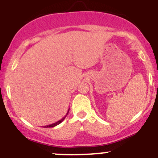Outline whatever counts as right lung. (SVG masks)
Returning <instances> with one entry per match:
<instances>
[{"mask_svg": "<svg viewBox=\"0 0 158 158\" xmlns=\"http://www.w3.org/2000/svg\"><path fill=\"white\" fill-rule=\"evenodd\" d=\"M69 109L68 110V111H67V113H66V115H65L64 117L63 118H62V119H60V121H58V122H55V123H53V124H51V125H46V126H44V128H52V127H55V126H56V125H58L59 124H60V123H61V122H63V121L64 120L65 118H66V116H67L68 113H69Z\"/></svg>", "mask_w": 158, "mask_h": 158, "instance_id": "right-lung-1", "label": "right lung"}]
</instances>
